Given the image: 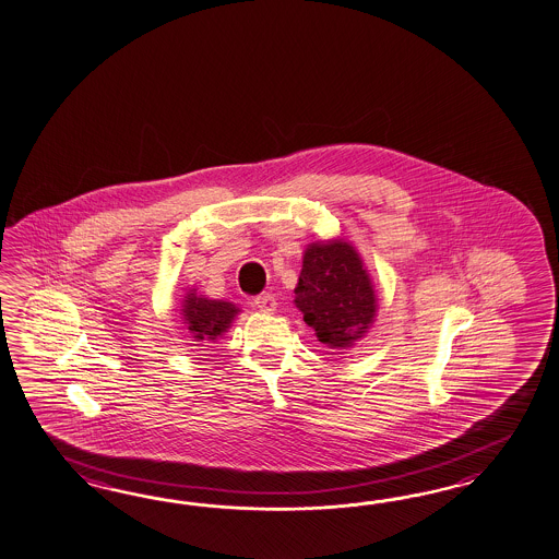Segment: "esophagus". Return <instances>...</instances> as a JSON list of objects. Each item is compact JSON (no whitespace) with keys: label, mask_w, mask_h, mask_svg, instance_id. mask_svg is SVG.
I'll list each match as a JSON object with an SVG mask.
<instances>
[{"label":"esophagus","mask_w":559,"mask_h":559,"mask_svg":"<svg viewBox=\"0 0 559 559\" xmlns=\"http://www.w3.org/2000/svg\"><path fill=\"white\" fill-rule=\"evenodd\" d=\"M254 305L259 307L262 313H273L276 311V299H274V295H269V293H264V295H259L257 299H254Z\"/></svg>","instance_id":"obj_1"}]
</instances>
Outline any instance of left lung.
I'll return each mask as SVG.
<instances>
[{
    "label": "left lung",
    "mask_w": 559,
    "mask_h": 559,
    "mask_svg": "<svg viewBox=\"0 0 559 559\" xmlns=\"http://www.w3.org/2000/svg\"><path fill=\"white\" fill-rule=\"evenodd\" d=\"M295 307L331 349H352L378 314V295L366 262L343 238L317 240L302 252Z\"/></svg>",
    "instance_id": "1"
}]
</instances>
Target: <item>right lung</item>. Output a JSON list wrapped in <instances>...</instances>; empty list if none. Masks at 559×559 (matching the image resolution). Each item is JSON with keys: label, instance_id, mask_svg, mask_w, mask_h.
I'll return each instance as SVG.
<instances>
[{"label": "right lung", "instance_id": "right-lung-1", "mask_svg": "<svg viewBox=\"0 0 559 559\" xmlns=\"http://www.w3.org/2000/svg\"><path fill=\"white\" fill-rule=\"evenodd\" d=\"M179 311L193 341L214 343L228 333L234 319L240 314V307L230 300L207 299L204 295H198L195 288H188Z\"/></svg>", "mask_w": 559, "mask_h": 559}]
</instances>
